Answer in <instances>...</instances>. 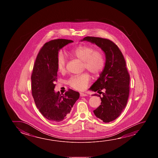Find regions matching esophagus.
Segmentation results:
<instances>
[{
  "label": "esophagus",
  "instance_id": "1",
  "mask_svg": "<svg viewBox=\"0 0 158 158\" xmlns=\"http://www.w3.org/2000/svg\"><path fill=\"white\" fill-rule=\"evenodd\" d=\"M80 96H81V97H83V96H87V94L83 93H80Z\"/></svg>",
  "mask_w": 158,
  "mask_h": 158
}]
</instances>
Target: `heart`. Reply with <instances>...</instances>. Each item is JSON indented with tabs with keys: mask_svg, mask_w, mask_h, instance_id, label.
<instances>
[{
	"mask_svg": "<svg viewBox=\"0 0 158 158\" xmlns=\"http://www.w3.org/2000/svg\"><path fill=\"white\" fill-rule=\"evenodd\" d=\"M70 56L76 60L83 62V69H87L94 77H98L105 65V58L104 53L100 51H95L94 47L90 45H83L72 49ZM57 70L60 73L66 70V60L64 55L60 53L57 61ZM90 77L86 73L72 77L68 84L78 90H84L89 84Z\"/></svg>",
	"mask_w": 158,
	"mask_h": 158,
	"instance_id": "obj_1",
	"label": "heart"
}]
</instances>
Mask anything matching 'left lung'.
Here are the masks:
<instances>
[{"instance_id": "left-lung-1", "label": "left lung", "mask_w": 158, "mask_h": 158, "mask_svg": "<svg viewBox=\"0 0 158 158\" xmlns=\"http://www.w3.org/2000/svg\"><path fill=\"white\" fill-rule=\"evenodd\" d=\"M96 44L104 51L106 62L104 70L90 90L100 91L101 102L94 111L96 117L105 123L113 121L121 114L127 105L129 93L130 77L124 57L116 44L108 39L85 37L81 41ZM104 90V92L101 91Z\"/></svg>"}]
</instances>
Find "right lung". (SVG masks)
Here are the masks:
<instances>
[{
    "mask_svg": "<svg viewBox=\"0 0 158 158\" xmlns=\"http://www.w3.org/2000/svg\"><path fill=\"white\" fill-rule=\"evenodd\" d=\"M72 40L57 39L46 43L39 51L31 75L32 95L37 109L50 121L66 119L73 105L79 98V93L69 89L64 94L54 91L57 81V61L58 52Z\"/></svg>",
    "mask_w": 158,
    "mask_h": 158,
    "instance_id": "1",
    "label": "right lung"
}]
</instances>
